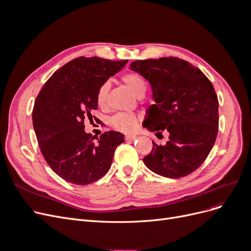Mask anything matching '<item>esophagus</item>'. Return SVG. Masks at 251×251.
<instances>
[{
    "mask_svg": "<svg viewBox=\"0 0 251 251\" xmlns=\"http://www.w3.org/2000/svg\"><path fill=\"white\" fill-rule=\"evenodd\" d=\"M136 138H137V136H136V135H126V140H135Z\"/></svg>",
    "mask_w": 251,
    "mask_h": 251,
    "instance_id": "34e87169",
    "label": "esophagus"
}]
</instances>
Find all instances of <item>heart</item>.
<instances>
[{"mask_svg":"<svg viewBox=\"0 0 251 251\" xmlns=\"http://www.w3.org/2000/svg\"><path fill=\"white\" fill-rule=\"evenodd\" d=\"M121 80L125 85L132 91V93L136 96L144 95L147 90V80L143 78L142 75L136 72H128L123 75ZM110 91V83L108 81L102 82L97 90L96 93V101L97 104L100 108H104L108 102V94ZM136 124H137V116L133 113L127 112H120L113 115L110 120L109 125L114 130L124 132V133H130L132 132Z\"/></svg>","mask_w":251,"mask_h":251,"instance_id":"heart-1","label":"heart"}]
</instances>
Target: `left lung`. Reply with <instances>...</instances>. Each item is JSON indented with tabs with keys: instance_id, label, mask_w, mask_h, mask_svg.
Listing matches in <instances>:
<instances>
[{
	"instance_id": "obj_1",
	"label": "left lung",
	"mask_w": 251,
	"mask_h": 251,
	"mask_svg": "<svg viewBox=\"0 0 251 251\" xmlns=\"http://www.w3.org/2000/svg\"><path fill=\"white\" fill-rule=\"evenodd\" d=\"M131 70L149 80L153 100L142 126L156 135L169 133L164 146L153 141L143 158L148 168L166 178L195 172L214 147L219 126V101L204 73L178 57L135 60Z\"/></svg>"
}]
</instances>
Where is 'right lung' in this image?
Masks as SVG:
<instances>
[{
    "label": "right lung",
    "instance_id": "right-lung-1",
    "mask_svg": "<svg viewBox=\"0 0 251 251\" xmlns=\"http://www.w3.org/2000/svg\"><path fill=\"white\" fill-rule=\"evenodd\" d=\"M127 60L80 56L66 64L46 81L36 96L33 127L45 160L67 182L87 185L110 170L124 135L85 132V118L97 110L96 93L102 82L123 69Z\"/></svg>",
    "mask_w": 251,
    "mask_h": 251
}]
</instances>
